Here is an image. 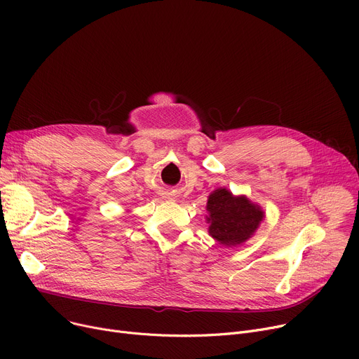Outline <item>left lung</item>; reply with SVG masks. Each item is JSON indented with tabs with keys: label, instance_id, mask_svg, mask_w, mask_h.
I'll return each instance as SVG.
<instances>
[{
	"label": "left lung",
	"instance_id": "1",
	"mask_svg": "<svg viewBox=\"0 0 359 359\" xmlns=\"http://www.w3.org/2000/svg\"><path fill=\"white\" fill-rule=\"evenodd\" d=\"M206 212L208 233L224 248H236L246 243L266 217L259 203L246 195H233L227 187H218L210 194Z\"/></svg>",
	"mask_w": 359,
	"mask_h": 359
}]
</instances>
